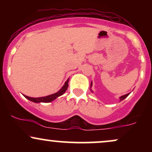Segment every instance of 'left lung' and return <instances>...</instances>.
Returning <instances> with one entry per match:
<instances>
[{
  "instance_id": "1",
  "label": "left lung",
  "mask_w": 152,
  "mask_h": 152,
  "mask_svg": "<svg viewBox=\"0 0 152 152\" xmlns=\"http://www.w3.org/2000/svg\"><path fill=\"white\" fill-rule=\"evenodd\" d=\"M91 86H92V82H91ZM129 94H125V95H124V96H121L120 97V101H123L124 99H126V97L128 96L129 95Z\"/></svg>"
}]
</instances>
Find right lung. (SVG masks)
<instances>
[{
  "label": "right lung",
  "instance_id": "obj_1",
  "mask_svg": "<svg viewBox=\"0 0 152 152\" xmlns=\"http://www.w3.org/2000/svg\"><path fill=\"white\" fill-rule=\"evenodd\" d=\"M69 79H68L67 81L65 82V83H64V86H63L62 88H61V89L59 90L58 92H56V93H55V94H51V95L47 96L38 97V98H32V97L27 96H26V95H23V96L27 99H28V100H30V101H31V102H35V103H41V102L48 103V102H52V101L55 100V99H56L57 97L63 95V94L65 93L66 89L68 88V86H69V84H68V83H69Z\"/></svg>",
  "mask_w": 152,
  "mask_h": 152
}]
</instances>
